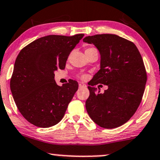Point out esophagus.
<instances>
[{
	"mask_svg": "<svg viewBox=\"0 0 160 160\" xmlns=\"http://www.w3.org/2000/svg\"><path fill=\"white\" fill-rule=\"evenodd\" d=\"M78 87H79V88H86V84H84V83H79V84H78Z\"/></svg>",
	"mask_w": 160,
	"mask_h": 160,
	"instance_id": "esophagus-1",
	"label": "esophagus"
}]
</instances>
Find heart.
I'll use <instances>...</instances> for the list:
<instances>
[{
  "mask_svg": "<svg viewBox=\"0 0 160 160\" xmlns=\"http://www.w3.org/2000/svg\"><path fill=\"white\" fill-rule=\"evenodd\" d=\"M89 49H92V48H88V49H87V50H89Z\"/></svg>",
  "mask_w": 160,
  "mask_h": 160,
  "instance_id": "b5f03b06",
  "label": "heart"
}]
</instances>
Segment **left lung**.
Listing matches in <instances>:
<instances>
[{
	"label": "left lung",
	"instance_id": "1",
	"mask_svg": "<svg viewBox=\"0 0 160 160\" xmlns=\"http://www.w3.org/2000/svg\"><path fill=\"white\" fill-rule=\"evenodd\" d=\"M83 41L99 51L100 70L90 85H108L104 93L88 87L90 96L85 105L91 119L108 129L126 123L142 101L147 74L140 52L131 41L113 34L87 36Z\"/></svg>",
	"mask_w": 160,
	"mask_h": 160
}]
</instances>
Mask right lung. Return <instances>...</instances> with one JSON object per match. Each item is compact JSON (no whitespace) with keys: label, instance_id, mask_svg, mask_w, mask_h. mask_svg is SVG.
<instances>
[{"label":"right lung","instance_id":"obj_1","mask_svg":"<svg viewBox=\"0 0 160 160\" xmlns=\"http://www.w3.org/2000/svg\"><path fill=\"white\" fill-rule=\"evenodd\" d=\"M84 35L41 37L23 48L17 56L11 92L20 113L32 125L52 127L64 117L78 84L70 80L58 86L54 72L65 68L70 52Z\"/></svg>","mask_w":160,"mask_h":160}]
</instances>
